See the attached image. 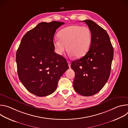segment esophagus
Here are the masks:
<instances>
[{
  "label": "esophagus",
  "mask_w": 128,
  "mask_h": 128,
  "mask_svg": "<svg viewBox=\"0 0 128 128\" xmlns=\"http://www.w3.org/2000/svg\"><path fill=\"white\" fill-rule=\"evenodd\" d=\"M67 63H68V64L69 67L70 68V66H71V62H70V61H67Z\"/></svg>",
  "instance_id": "34e87169"
}]
</instances>
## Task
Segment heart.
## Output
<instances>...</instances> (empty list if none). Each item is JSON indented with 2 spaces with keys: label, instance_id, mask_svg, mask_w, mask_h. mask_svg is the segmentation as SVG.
<instances>
[{
  "label": "heart",
  "instance_id": "obj_1",
  "mask_svg": "<svg viewBox=\"0 0 128 128\" xmlns=\"http://www.w3.org/2000/svg\"><path fill=\"white\" fill-rule=\"evenodd\" d=\"M59 39H54L53 46L55 52L62 55L67 48L70 56L80 58L89 50L92 42V33L90 29L78 25H71L61 30L58 34Z\"/></svg>",
  "mask_w": 128,
  "mask_h": 128
}]
</instances>
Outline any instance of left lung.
<instances>
[{
    "instance_id": "obj_1",
    "label": "left lung",
    "mask_w": 128,
    "mask_h": 128,
    "mask_svg": "<svg viewBox=\"0 0 128 128\" xmlns=\"http://www.w3.org/2000/svg\"><path fill=\"white\" fill-rule=\"evenodd\" d=\"M92 33V42L86 55L71 63L75 72L74 88L84 96L95 95L103 88L110 74L114 48L106 30L94 21H82Z\"/></svg>"
}]
</instances>
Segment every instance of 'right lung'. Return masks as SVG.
<instances>
[{"label":"right lung","mask_w":128,"mask_h":128,"mask_svg":"<svg viewBox=\"0 0 128 128\" xmlns=\"http://www.w3.org/2000/svg\"><path fill=\"white\" fill-rule=\"evenodd\" d=\"M61 22H42L23 36L16 53L19 80L31 93L44 97L56 90L69 68L67 61L54 52V36Z\"/></svg>","instance_id":"add662e5"}]
</instances>
